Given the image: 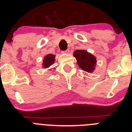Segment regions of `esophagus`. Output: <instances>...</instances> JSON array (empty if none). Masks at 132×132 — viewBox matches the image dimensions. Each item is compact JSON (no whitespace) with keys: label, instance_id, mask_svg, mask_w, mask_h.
<instances>
[{"label":"esophagus","instance_id":"34e87169","mask_svg":"<svg viewBox=\"0 0 132 132\" xmlns=\"http://www.w3.org/2000/svg\"><path fill=\"white\" fill-rule=\"evenodd\" d=\"M69 52H70V50L68 49V50H64V51H62V53H63V54H69Z\"/></svg>","mask_w":132,"mask_h":132}]
</instances>
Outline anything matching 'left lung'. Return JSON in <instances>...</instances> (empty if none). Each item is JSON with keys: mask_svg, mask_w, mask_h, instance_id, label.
<instances>
[{"mask_svg": "<svg viewBox=\"0 0 132 132\" xmlns=\"http://www.w3.org/2000/svg\"><path fill=\"white\" fill-rule=\"evenodd\" d=\"M73 55L77 61L78 66L87 72H92L96 63V57L87 51L77 50L74 52Z\"/></svg>", "mask_w": 132, "mask_h": 132, "instance_id": "obj_1", "label": "left lung"}]
</instances>
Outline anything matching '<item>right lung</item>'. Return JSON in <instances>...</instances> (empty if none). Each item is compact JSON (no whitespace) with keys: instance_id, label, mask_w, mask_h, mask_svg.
Returning <instances> with one entry per match:
<instances>
[{"instance_id":"add662e5","label":"right lung","mask_w":132,"mask_h":132,"mask_svg":"<svg viewBox=\"0 0 132 132\" xmlns=\"http://www.w3.org/2000/svg\"><path fill=\"white\" fill-rule=\"evenodd\" d=\"M55 55H52V54H48V55H46L44 58L43 63V66L44 68H46L52 65L54 63L55 61Z\"/></svg>"}]
</instances>
